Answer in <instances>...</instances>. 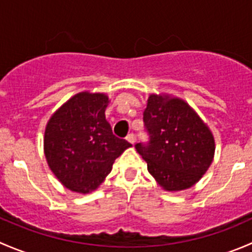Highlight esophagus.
<instances>
[{"mask_svg":"<svg viewBox=\"0 0 252 252\" xmlns=\"http://www.w3.org/2000/svg\"><path fill=\"white\" fill-rule=\"evenodd\" d=\"M126 140L130 142V144L134 145V142H135V135H134L133 133H130L128 136H126Z\"/></svg>","mask_w":252,"mask_h":252,"instance_id":"34e87169","label":"esophagus"}]
</instances>
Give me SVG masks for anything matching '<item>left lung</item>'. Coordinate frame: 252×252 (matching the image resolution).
Segmentation results:
<instances>
[{
	"label": "left lung",
	"mask_w": 252,
	"mask_h": 252,
	"mask_svg": "<svg viewBox=\"0 0 252 252\" xmlns=\"http://www.w3.org/2000/svg\"><path fill=\"white\" fill-rule=\"evenodd\" d=\"M142 119L149 141L135 149L157 183L179 191L199 182L212 162L215 140L195 111L180 98L150 95Z\"/></svg>",
	"instance_id": "obj_1"
}]
</instances>
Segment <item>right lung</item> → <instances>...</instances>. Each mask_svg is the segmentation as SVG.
<instances>
[{
    "label": "right lung",
    "mask_w": 252,
    "mask_h": 252,
    "mask_svg": "<svg viewBox=\"0 0 252 252\" xmlns=\"http://www.w3.org/2000/svg\"><path fill=\"white\" fill-rule=\"evenodd\" d=\"M105 94L80 93L48 121L45 156L51 171L72 191L95 190L111 172L114 159L131 145L117 138L105 117Z\"/></svg>",
    "instance_id": "add662e5"
}]
</instances>
